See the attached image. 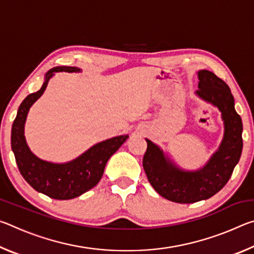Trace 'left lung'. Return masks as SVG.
I'll use <instances>...</instances> for the list:
<instances>
[{"label": "left lung", "instance_id": "obj_1", "mask_svg": "<svg viewBox=\"0 0 254 254\" xmlns=\"http://www.w3.org/2000/svg\"><path fill=\"white\" fill-rule=\"evenodd\" d=\"M196 96L221 112L224 134L220 147L205 166L197 170L180 168L158 144H148L143 157V169L149 183L163 198L180 204L208 199L229 182L242 153V119L236 113L234 97L225 81L209 70L201 69Z\"/></svg>", "mask_w": 254, "mask_h": 254}]
</instances>
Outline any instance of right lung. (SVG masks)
Masks as SVG:
<instances>
[{"label": "right lung", "instance_id": "1", "mask_svg": "<svg viewBox=\"0 0 254 254\" xmlns=\"http://www.w3.org/2000/svg\"><path fill=\"white\" fill-rule=\"evenodd\" d=\"M59 71L80 72L81 69L78 67L63 66L55 67L47 72L39 91L30 94L21 103L12 126L11 147L20 173L30 186L50 198L66 200L83 195L96 186L104 173L106 162L126 142L128 135L114 136L98 142L68 162L56 163L37 157L30 150L25 140L24 124L30 107L41 97L55 72Z\"/></svg>", "mask_w": 254, "mask_h": 254}]
</instances>
